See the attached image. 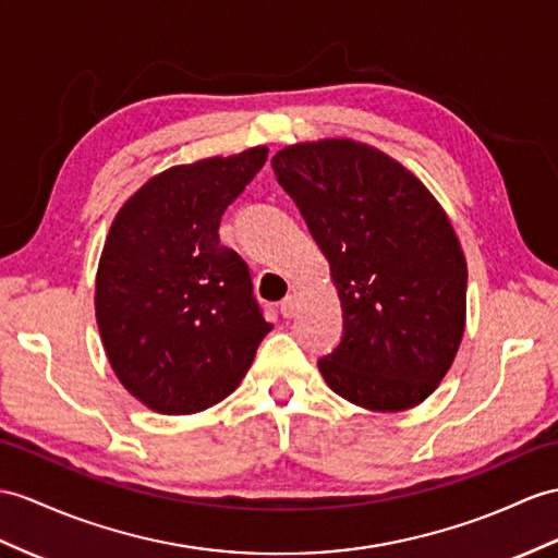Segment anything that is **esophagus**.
<instances>
[{
  "label": "esophagus",
  "instance_id": "1",
  "mask_svg": "<svg viewBox=\"0 0 558 558\" xmlns=\"http://www.w3.org/2000/svg\"><path fill=\"white\" fill-rule=\"evenodd\" d=\"M279 310H281V315L287 317V319H291V317H295V312H298V298L291 293V295H287L281 301V305H279Z\"/></svg>",
  "mask_w": 558,
  "mask_h": 558
}]
</instances>
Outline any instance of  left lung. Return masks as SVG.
Returning a JSON list of instances; mask_svg holds the SVG:
<instances>
[{
  "mask_svg": "<svg viewBox=\"0 0 558 558\" xmlns=\"http://www.w3.org/2000/svg\"><path fill=\"white\" fill-rule=\"evenodd\" d=\"M271 168L341 298L343 338L317 362L324 381L374 412L424 402L466 322V260L440 203L398 160L352 140L287 146Z\"/></svg>",
  "mask_w": 558,
  "mask_h": 558,
  "instance_id": "left-lung-1",
  "label": "left lung"
}]
</instances>
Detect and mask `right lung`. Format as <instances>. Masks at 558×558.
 <instances>
[{"mask_svg": "<svg viewBox=\"0 0 558 558\" xmlns=\"http://www.w3.org/2000/svg\"><path fill=\"white\" fill-rule=\"evenodd\" d=\"M267 148L151 177L122 206L97 271V324L120 384L148 410L194 414L234 392L269 333L220 220Z\"/></svg>", "mask_w": 558, "mask_h": 558, "instance_id": "1", "label": "right lung"}]
</instances>
